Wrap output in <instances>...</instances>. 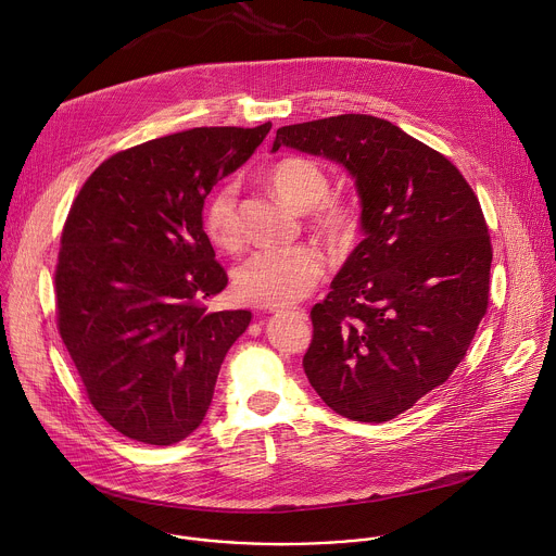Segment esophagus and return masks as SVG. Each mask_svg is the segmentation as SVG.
I'll list each match as a JSON object with an SVG mask.
<instances>
[{
	"label": "esophagus",
	"instance_id": "esophagus-1",
	"mask_svg": "<svg viewBox=\"0 0 556 556\" xmlns=\"http://www.w3.org/2000/svg\"><path fill=\"white\" fill-rule=\"evenodd\" d=\"M277 314H286V316H292V319H299V321H305L307 319V312L303 307H288V309H275Z\"/></svg>",
	"mask_w": 556,
	"mask_h": 556
}]
</instances>
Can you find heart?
<instances>
[{
    "mask_svg": "<svg viewBox=\"0 0 556 556\" xmlns=\"http://www.w3.org/2000/svg\"><path fill=\"white\" fill-rule=\"evenodd\" d=\"M273 191L294 208L305 211L312 228L332 244H343L356 232L358 208L339 195H330L328 172L305 155H288L270 169ZM202 230L208 242L226 253L242 247L237 187H215L202 206ZM324 257L309 244L264 249L235 270V294L247 303L283 307L305 299L324 277Z\"/></svg>",
    "mask_w": 556,
    "mask_h": 556,
    "instance_id": "1",
    "label": "heart"
}]
</instances>
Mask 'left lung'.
I'll return each mask as SVG.
<instances>
[{
  "mask_svg": "<svg viewBox=\"0 0 556 556\" xmlns=\"http://www.w3.org/2000/svg\"><path fill=\"white\" fill-rule=\"evenodd\" d=\"M356 180L365 240L309 309L303 371L339 416L387 422L444 384L489 307L493 247L446 155L389 121L341 114L277 129Z\"/></svg>",
  "mask_w": 556,
  "mask_h": 556,
  "instance_id": "8db88e82",
  "label": "left lung"
}]
</instances>
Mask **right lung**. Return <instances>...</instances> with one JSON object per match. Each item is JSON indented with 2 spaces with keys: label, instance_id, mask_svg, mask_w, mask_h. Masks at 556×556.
Masks as SVG:
<instances>
[{
  "label": "right lung",
  "instance_id": "add662e5",
  "mask_svg": "<svg viewBox=\"0 0 556 556\" xmlns=\"http://www.w3.org/2000/svg\"><path fill=\"white\" fill-rule=\"evenodd\" d=\"M273 123L195 127L110 155L61 232L56 330L88 401L125 438L169 446L204 420L249 309L208 312L228 283L202 230L213 185Z\"/></svg>",
  "mask_w": 556,
  "mask_h": 556
}]
</instances>
